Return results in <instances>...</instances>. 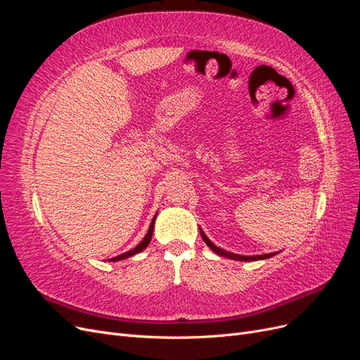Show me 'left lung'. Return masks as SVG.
Masks as SVG:
<instances>
[{
    "label": "left lung",
    "mask_w": 360,
    "mask_h": 360,
    "mask_svg": "<svg viewBox=\"0 0 360 360\" xmlns=\"http://www.w3.org/2000/svg\"><path fill=\"white\" fill-rule=\"evenodd\" d=\"M200 233H201L202 240L207 243V246H209V248L213 250V252H216L217 255H221V257H226V258H231V259H238V261H255V259H266V258H270V257L276 255V254H264V255L243 257V255H237V254H233V252H226V250H224V249H221V248H217L216 245H213V243L209 240V237H207V236L202 233L201 228H200Z\"/></svg>",
    "instance_id": "8db88e82"
}]
</instances>
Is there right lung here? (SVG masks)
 <instances>
[{
	"instance_id": "add662e5",
	"label": "right lung",
	"mask_w": 360,
	"mask_h": 360,
	"mask_svg": "<svg viewBox=\"0 0 360 360\" xmlns=\"http://www.w3.org/2000/svg\"><path fill=\"white\" fill-rule=\"evenodd\" d=\"M155 221H156V214H155V217H153V221H151V225H150V228H148V231H147V234H146V237L143 238V242H141L136 248H134V249H130V250H127V252H124V254H122V255H117V257H114V258H111L110 261H120V259H124V258H129V257H132V255H135V254H138V252H141V250H144L147 246H148V243H150V240H151V236H153V228H155Z\"/></svg>"
}]
</instances>
